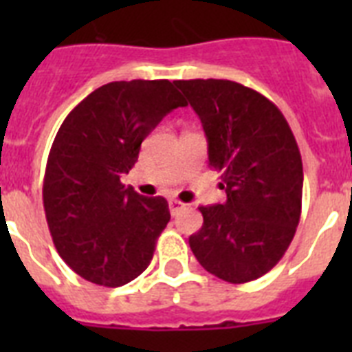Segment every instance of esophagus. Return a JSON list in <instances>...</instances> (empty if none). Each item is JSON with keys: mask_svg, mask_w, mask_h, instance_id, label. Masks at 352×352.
Listing matches in <instances>:
<instances>
[{"mask_svg": "<svg viewBox=\"0 0 352 352\" xmlns=\"http://www.w3.org/2000/svg\"><path fill=\"white\" fill-rule=\"evenodd\" d=\"M168 204H170L171 215H177V214H179V212H181L182 208H184V206H186V204L181 203V201H175V199H171V201Z\"/></svg>", "mask_w": 352, "mask_h": 352, "instance_id": "1", "label": "esophagus"}]
</instances>
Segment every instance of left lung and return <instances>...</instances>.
Returning <instances> with one entry per match:
<instances>
[{"mask_svg": "<svg viewBox=\"0 0 352 352\" xmlns=\"http://www.w3.org/2000/svg\"><path fill=\"white\" fill-rule=\"evenodd\" d=\"M208 140L226 201L199 206L203 228L190 248L204 270L228 283L261 278L278 265L300 223L303 164L278 107L230 80H179Z\"/></svg>", "mask_w": 352, "mask_h": 352, "instance_id": "obj_1", "label": "left lung"}]
</instances>
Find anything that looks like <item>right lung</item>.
Listing matches in <instances>:
<instances>
[{
    "label": "right lung",
    "instance_id": "obj_1",
    "mask_svg": "<svg viewBox=\"0 0 352 352\" xmlns=\"http://www.w3.org/2000/svg\"><path fill=\"white\" fill-rule=\"evenodd\" d=\"M184 106L168 80L111 82L58 129L43 179L47 225L60 257L91 283L122 287L148 268L170 221L168 201L138 195L120 177L144 138Z\"/></svg>",
    "mask_w": 352,
    "mask_h": 352
}]
</instances>
